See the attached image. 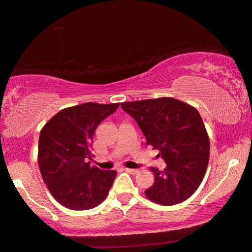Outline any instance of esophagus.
Masks as SVG:
<instances>
[{
    "label": "esophagus",
    "instance_id": "esophagus-1",
    "mask_svg": "<svg viewBox=\"0 0 252 252\" xmlns=\"http://www.w3.org/2000/svg\"><path fill=\"white\" fill-rule=\"evenodd\" d=\"M125 171H126V173H129L131 175H134L138 173V169H133V168H125Z\"/></svg>",
    "mask_w": 252,
    "mask_h": 252
}]
</instances>
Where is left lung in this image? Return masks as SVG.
I'll list each match as a JSON object with an SVG mask.
<instances>
[{
  "instance_id": "1",
  "label": "left lung",
  "mask_w": 252,
  "mask_h": 252,
  "mask_svg": "<svg viewBox=\"0 0 252 252\" xmlns=\"http://www.w3.org/2000/svg\"><path fill=\"white\" fill-rule=\"evenodd\" d=\"M142 133L147 146L159 150L166 162L160 171L151 167L154 185L146 196L157 204L175 205L189 198L204 178L210 139L198 111L173 97L121 103Z\"/></svg>"
}]
</instances>
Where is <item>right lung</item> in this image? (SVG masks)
<instances>
[{"label": "right lung", "mask_w": 252, "mask_h": 252, "mask_svg": "<svg viewBox=\"0 0 252 252\" xmlns=\"http://www.w3.org/2000/svg\"><path fill=\"white\" fill-rule=\"evenodd\" d=\"M114 104H84L59 111L40 131L38 163L43 182L56 201L67 209L90 210L106 197L115 170L91 166L93 135Z\"/></svg>", "instance_id": "add662e5"}]
</instances>
